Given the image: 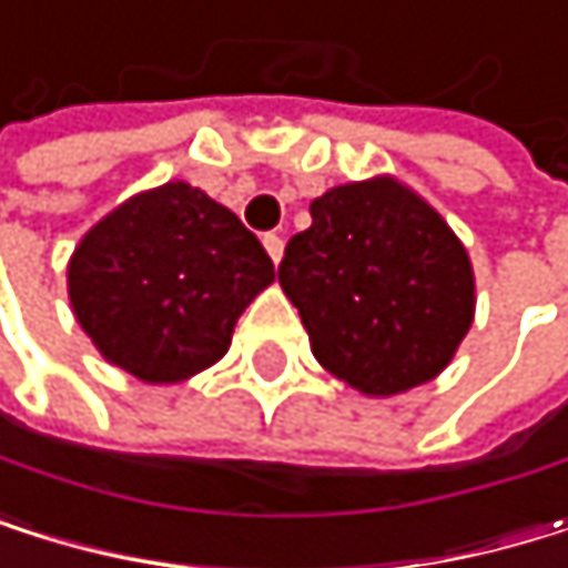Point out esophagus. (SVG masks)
I'll use <instances>...</instances> for the list:
<instances>
[{
	"instance_id": "obj_1",
	"label": "esophagus",
	"mask_w": 568,
	"mask_h": 568,
	"mask_svg": "<svg viewBox=\"0 0 568 568\" xmlns=\"http://www.w3.org/2000/svg\"><path fill=\"white\" fill-rule=\"evenodd\" d=\"M264 246H267V253H271V261L281 264V257H284V240H281L277 233H264Z\"/></svg>"
}]
</instances>
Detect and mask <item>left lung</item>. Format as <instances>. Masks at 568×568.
<instances>
[{
    "label": "left lung",
    "instance_id": "left-lung-1",
    "mask_svg": "<svg viewBox=\"0 0 568 568\" xmlns=\"http://www.w3.org/2000/svg\"><path fill=\"white\" fill-rule=\"evenodd\" d=\"M315 358L368 396L434 379L474 318V274L450 226L393 179L311 203L277 267Z\"/></svg>",
    "mask_w": 568,
    "mask_h": 568
}]
</instances>
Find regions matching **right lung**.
<instances>
[{
	"label": "right lung",
	"mask_w": 568,
	"mask_h": 568,
	"mask_svg": "<svg viewBox=\"0 0 568 568\" xmlns=\"http://www.w3.org/2000/svg\"><path fill=\"white\" fill-rule=\"evenodd\" d=\"M67 277L73 315L104 358L145 383H179L226 355L274 264L226 206L169 182L101 220Z\"/></svg>",
	"instance_id": "1"
}]
</instances>
